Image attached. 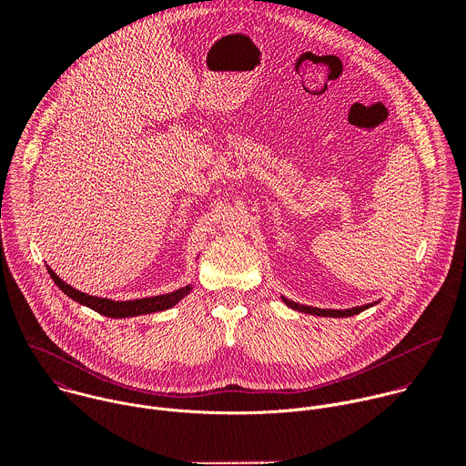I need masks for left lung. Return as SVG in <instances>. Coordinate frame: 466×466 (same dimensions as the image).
<instances>
[{"label":"left lung","instance_id":"8db88e82","mask_svg":"<svg viewBox=\"0 0 466 466\" xmlns=\"http://www.w3.org/2000/svg\"><path fill=\"white\" fill-rule=\"evenodd\" d=\"M282 300L286 302V306H289L291 309H297V311H304V313H309V315H320V317H350V315H356V313H361L363 309L374 306L372 304H365V306H358V308H350V309H320V308H311V306H304V304H299V302H293L286 297H282Z\"/></svg>","mask_w":466,"mask_h":466}]
</instances>
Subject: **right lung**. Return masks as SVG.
<instances>
[{"label": "right lung", "instance_id": "obj_1", "mask_svg": "<svg viewBox=\"0 0 466 466\" xmlns=\"http://www.w3.org/2000/svg\"><path fill=\"white\" fill-rule=\"evenodd\" d=\"M49 277L55 280V284L64 291V295H68L72 300L92 308L94 311L105 315V317H112V319H123V317H137V315H146V313H155V311H164L171 306H175L180 299H184L189 291L191 286L180 288L173 293H166V295H158V297H147V299H138V300H125V302H116L110 299H101V297H92L86 293H81L77 289H74L72 286H68L66 282H62L49 268H47Z\"/></svg>", "mask_w": 466, "mask_h": 466}]
</instances>
